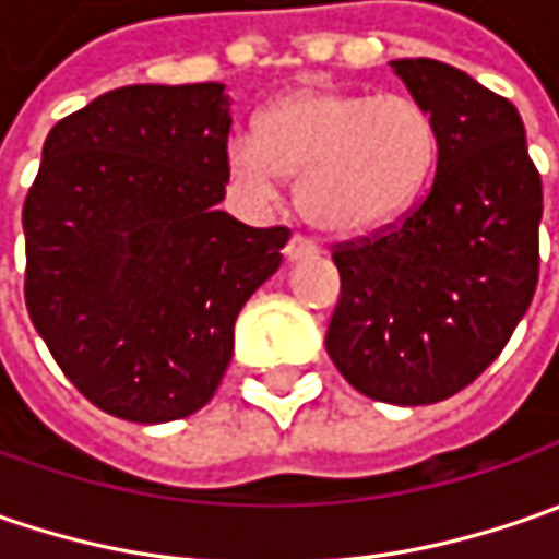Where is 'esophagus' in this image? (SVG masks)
<instances>
[{"label": "esophagus", "mask_w": 559, "mask_h": 559, "mask_svg": "<svg viewBox=\"0 0 559 559\" xmlns=\"http://www.w3.org/2000/svg\"><path fill=\"white\" fill-rule=\"evenodd\" d=\"M317 242H311L308 236H301V233H295L289 239V246H286V258L289 261H305V258H317Z\"/></svg>", "instance_id": "1"}]
</instances>
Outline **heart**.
Segmentation results:
<instances>
[{"label": "heart", "mask_w": 559, "mask_h": 559, "mask_svg": "<svg viewBox=\"0 0 559 559\" xmlns=\"http://www.w3.org/2000/svg\"><path fill=\"white\" fill-rule=\"evenodd\" d=\"M229 170L254 195L301 177L298 202L313 226L364 236L407 217L439 162L436 120L404 93L305 86L280 96L258 133H236Z\"/></svg>", "instance_id": "heart-1"}]
</instances>
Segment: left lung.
Listing matches in <instances>:
<instances>
[{
    "label": "left lung",
    "instance_id": "8db88e82",
    "mask_svg": "<svg viewBox=\"0 0 559 559\" xmlns=\"http://www.w3.org/2000/svg\"><path fill=\"white\" fill-rule=\"evenodd\" d=\"M439 133L436 180L397 224L333 248L326 352L360 395L436 404L501 355L538 286L542 177L513 102L432 58L392 61Z\"/></svg>",
    "mask_w": 559,
    "mask_h": 559
}]
</instances>
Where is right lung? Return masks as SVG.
<instances>
[{
  "instance_id": "obj_1",
  "label": "right lung",
  "mask_w": 559,
  "mask_h": 559,
  "mask_svg": "<svg viewBox=\"0 0 559 559\" xmlns=\"http://www.w3.org/2000/svg\"><path fill=\"white\" fill-rule=\"evenodd\" d=\"M224 83L120 86L58 120L24 202V301L55 364L105 414L167 423L204 407L233 326L286 226H246L229 183Z\"/></svg>"
}]
</instances>
